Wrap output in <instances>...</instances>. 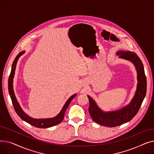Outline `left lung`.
<instances>
[{
	"label": "left lung",
	"instance_id": "8db88e82",
	"mask_svg": "<svg viewBox=\"0 0 154 154\" xmlns=\"http://www.w3.org/2000/svg\"><path fill=\"white\" fill-rule=\"evenodd\" d=\"M117 54L122 58L132 62L137 72V86L135 95L128 106L120 110L105 112L96 104L90 96L88 112L94 122L109 127H114L131 121L141 107L147 92V79L142 62L136 53L131 51H119Z\"/></svg>",
	"mask_w": 154,
	"mask_h": 154
}]
</instances>
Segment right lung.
<instances>
[{
    "label": "right lung",
    "mask_w": 154,
    "mask_h": 154,
    "mask_svg": "<svg viewBox=\"0 0 154 154\" xmlns=\"http://www.w3.org/2000/svg\"><path fill=\"white\" fill-rule=\"evenodd\" d=\"M25 52V51H22L19 52V54L16 57L15 60L13 62L12 66V69L11 72V74L9 77V81H8V89H9V95L12 100V102L13 104V106L14 108L15 111L17 113V115L25 122L29 123V124L33 125L37 128H48L51 127L53 126H55L60 124L62 121L63 120L64 118V115L66 110H67V107H69V104L72 100L74 99L75 97L77 95V94L73 95L70 97L67 100L66 103L64 104L63 107H62L61 111L60 112L59 114L53 118H49V119H37L32 118L31 117L29 116L27 114L23 111L22 108L20 107L19 102L16 99L15 94L13 89V79L15 74V70L16 68V64L19 59L20 57L23 55Z\"/></svg>",
    "instance_id": "right-lung-1"
}]
</instances>
